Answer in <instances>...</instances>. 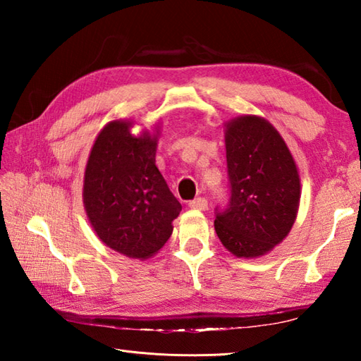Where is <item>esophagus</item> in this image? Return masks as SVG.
<instances>
[{
  "label": "esophagus",
  "mask_w": 361,
  "mask_h": 361,
  "mask_svg": "<svg viewBox=\"0 0 361 361\" xmlns=\"http://www.w3.org/2000/svg\"><path fill=\"white\" fill-rule=\"evenodd\" d=\"M189 208H190V209L204 211L206 208H208V202H206V198L198 197V198H195V200H190V202H189Z\"/></svg>",
  "instance_id": "34e87169"
}]
</instances>
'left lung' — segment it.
Here are the masks:
<instances>
[{
	"label": "left lung",
	"mask_w": 361,
	"mask_h": 361,
	"mask_svg": "<svg viewBox=\"0 0 361 361\" xmlns=\"http://www.w3.org/2000/svg\"><path fill=\"white\" fill-rule=\"evenodd\" d=\"M229 176L228 206L217 211L214 228L237 257L271 251L293 226L301 183L293 157L278 130L264 118L245 114L225 130Z\"/></svg>",
	"instance_id": "left-lung-1"
}]
</instances>
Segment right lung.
I'll return each mask as SVG.
<instances>
[{
	"label": "right lung",
	"mask_w": 361,
	"mask_h": 361,
	"mask_svg": "<svg viewBox=\"0 0 361 361\" xmlns=\"http://www.w3.org/2000/svg\"><path fill=\"white\" fill-rule=\"evenodd\" d=\"M130 121H111L97 135L83 178V204L106 247L149 259L172 234L181 204L155 164L158 132L135 136Z\"/></svg>",
	"instance_id": "obj_1"
}]
</instances>
